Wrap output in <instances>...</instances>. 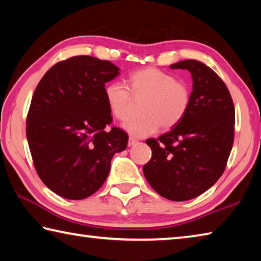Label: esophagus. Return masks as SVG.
<instances>
[{
  "label": "esophagus",
  "instance_id": "1",
  "mask_svg": "<svg viewBox=\"0 0 261 261\" xmlns=\"http://www.w3.org/2000/svg\"><path fill=\"white\" fill-rule=\"evenodd\" d=\"M137 143H138V140L130 137V138H129V146H134V145H136Z\"/></svg>",
  "mask_w": 261,
  "mask_h": 261
}]
</instances>
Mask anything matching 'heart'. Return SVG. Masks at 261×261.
<instances>
[{"mask_svg": "<svg viewBox=\"0 0 261 261\" xmlns=\"http://www.w3.org/2000/svg\"><path fill=\"white\" fill-rule=\"evenodd\" d=\"M105 98L110 113L124 121L130 115L132 98L140 99L141 115L124 123V129L137 138L149 136L159 127L170 129L183 120L191 102V93L184 83L156 68H145L132 72L126 86L121 82L109 83Z\"/></svg>", "mask_w": 261, "mask_h": 261, "instance_id": "obj_1", "label": "heart"}]
</instances>
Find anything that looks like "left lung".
Segmentation results:
<instances>
[{"mask_svg":"<svg viewBox=\"0 0 261 261\" xmlns=\"http://www.w3.org/2000/svg\"><path fill=\"white\" fill-rule=\"evenodd\" d=\"M170 68L191 72V102L177 125L158 139L146 140L152 158L144 166V175L160 196L184 201L204 193L226 169L235 107L226 84L202 62L185 60Z\"/></svg>","mask_w":261,"mask_h":261,"instance_id":"8db88e82","label":"left lung"}]
</instances>
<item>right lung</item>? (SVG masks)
Masks as SVG:
<instances>
[{"label":"right lung","instance_id":"add662e5","mask_svg":"<svg viewBox=\"0 0 261 261\" xmlns=\"http://www.w3.org/2000/svg\"><path fill=\"white\" fill-rule=\"evenodd\" d=\"M120 69L82 55L61 61L39 82L26 118L31 155L48 189L79 200L107 179L115 153L126 148L127 134L113 126L105 84Z\"/></svg>","mask_w":261,"mask_h":261}]
</instances>
